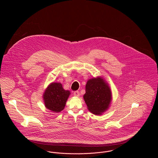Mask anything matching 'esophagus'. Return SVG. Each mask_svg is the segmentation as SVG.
I'll list each match as a JSON object with an SVG mask.
<instances>
[{
  "label": "esophagus",
  "instance_id": "esophagus-1",
  "mask_svg": "<svg viewBox=\"0 0 158 158\" xmlns=\"http://www.w3.org/2000/svg\"><path fill=\"white\" fill-rule=\"evenodd\" d=\"M73 95L76 96V97H79L80 95L79 92V91H75V92H73Z\"/></svg>",
  "mask_w": 158,
  "mask_h": 158
}]
</instances>
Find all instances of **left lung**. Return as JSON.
Here are the masks:
<instances>
[{
  "mask_svg": "<svg viewBox=\"0 0 158 158\" xmlns=\"http://www.w3.org/2000/svg\"><path fill=\"white\" fill-rule=\"evenodd\" d=\"M83 98L91 113L99 115L106 110L111 100L110 88L101 77L89 80Z\"/></svg>",
  "mask_w": 158,
  "mask_h": 158,
  "instance_id": "8db88e82",
  "label": "left lung"
}]
</instances>
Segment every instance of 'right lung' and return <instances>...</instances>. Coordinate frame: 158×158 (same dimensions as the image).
Wrapping results in <instances>:
<instances>
[{
  "label": "right lung",
  "mask_w": 158,
  "mask_h": 158,
  "mask_svg": "<svg viewBox=\"0 0 158 158\" xmlns=\"http://www.w3.org/2000/svg\"><path fill=\"white\" fill-rule=\"evenodd\" d=\"M70 95L69 90H64L60 83H52L44 94V100L46 108L54 113L62 111Z\"/></svg>",
  "instance_id": "1"
}]
</instances>
